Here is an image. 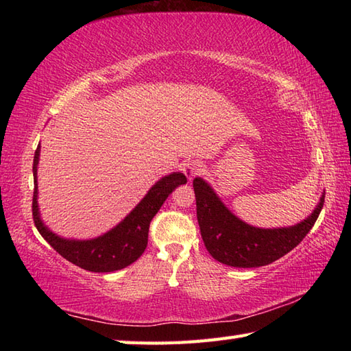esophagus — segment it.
<instances>
[{
	"mask_svg": "<svg viewBox=\"0 0 351 351\" xmlns=\"http://www.w3.org/2000/svg\"><path fill=\"white\" fill-rule=\"evenodd\" d=\"M200 170H202V164H200L199 161H195V160H189L185 161L182 164V171L184 175L189 178V180L191 181L193 178L197 176L200 173Z\"/></svg>",
	"mask_w": 351,
	"mask_h": 351,
	"instance_id": "34e87169",
	"label": "esophagus"
}]
</instances>
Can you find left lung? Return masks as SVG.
I'll return each mask as SVG.
<instances>
[{"mask_svg":"<svg viewBox=\"0 0 351 351\" xmlns=\"http://www.w3.org/2000/svg\"><path fill=\"white\" fill-rule=\"evenodd\" d=\"M197 221L206 250L219 263L238 268L263 267L287 255L317 221L324 195L308 219L289 228L261 229L250 226L223 205L214 190L200 178L193 181Z\"/></svg>","mask_w":351,"mask_h":351,"instance_id":"obj_1","label":"left lung"}]
</instances>
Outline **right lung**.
<instances>
[{
  "mask_svg": "<svg viewBox=\"0 0 351 351\" xmlns=\"http://www.w3.org/2000/svg\"><path fill=\"white\" fill-rule=\"evenodd\" d=\"M40 146H37L33 161L34 193H33V220L39 234L49 243L56 252L87 271L110 273L128 267L136 263L147 245L149 225L154 215L158 213L164 200L178 185L187 182V178L181 171H175L161 178L141 202L119 223L116 228L108 230L93 240H66L56 235L43 225L37 206V164H39Z\"/></svg>",
  "mask_w": 351,
  "mask_h": 351,
  "instance_id": "right-lung-1",
  "label": "right lung"
}]
</instances>
